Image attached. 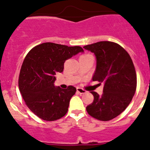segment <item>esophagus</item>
Returning <instances> with one entry per match:
<instances>
[{
	"label": "esophagus",
	"instance_id": "34e87169",
	"mask_svg": "<svg viewBox=\"0 0 150 150\" xmlns=\"http://www.w3.org/2000/svg\"><path fill=\"white\" fill-rule=\"evenodd\" d=\"M77 92L80 94H84V93H86V91L83 88H77Z\"/></svg>",
	"mask_w": 150,
	"mask_h": 150
}]
</instances>
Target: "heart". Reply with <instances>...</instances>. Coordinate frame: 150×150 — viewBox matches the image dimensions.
I'll list each match as a JSON object with an SVG mask.
<instances>
[{
    "label": "heart",
    "mask_w": 150,
    "mask_h": 150,
    "mask_svg": "<svg viewBox=\"0 0 150 150\" xmlns=\"http://www.w3.org/2000/svg\"><path fill=\"white\" fill-rule=\"evenodd\" d=\"M86 55H88V54H84V55H82V56H86Z\"/></svg>",
    "instance_id": "1"
}]
</instances>
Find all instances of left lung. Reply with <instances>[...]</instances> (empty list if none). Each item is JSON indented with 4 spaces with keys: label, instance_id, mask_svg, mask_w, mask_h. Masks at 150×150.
<instances>
[{
    "label": "left lung",
    "instance_id": "obj_1",
    "mask_svg": "<svg viewBox=\"0 0 150 150\" xmlns=\"http://www.w3.org/2000/svg\"><path fill=\"white\" fill-rule=\"evenodd\" d=\"M83 48L96 56L92 80L104 84L102 96L91 92L93 101L86 111L96 120L108 121L122 113L134 96L137 81L134 63L128 53L114 42L100 41Z\"/></svg>",
    "mask_w": 150,
    "mask_h": 150
}]
</instances>
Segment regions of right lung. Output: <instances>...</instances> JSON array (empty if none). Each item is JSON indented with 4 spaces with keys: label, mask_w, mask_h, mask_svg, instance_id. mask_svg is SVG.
Segmentation results:
<instances>
[{
    "label": "right lung",
    "mask_w": 150,
    "mask_h": 150,
    "mask_svg": "<svg viewBox=\"0 0 150 150\" xmlns=\"http://www.w3.org/2000/svg\"><path fill=\"white\" fill-rule=\"evenodd\" d=\"M81 46L43 43L32 48L24 59L19 76V88L28 108L46 121L64 117L76 88L54 86L55 75L63 72L68 59L83 52Z\"/></svg>",
    "instance_id": "obj_1"
}]
</instances>
